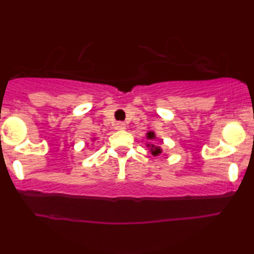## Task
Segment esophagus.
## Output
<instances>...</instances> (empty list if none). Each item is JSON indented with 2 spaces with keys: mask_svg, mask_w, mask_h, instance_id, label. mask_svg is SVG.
<instances>
[{
  "mask_svg": "<svg viewBox=\"0 0 254 254\" xmlns=\"http://www.w3.org/2000/svg\"><path fill=\"white\" fill-rule=\"evenodd\" d=\"M125 127H127V125H125L123 122H117V123L115 124L116 130H125Z\"/></svg>",
  "mask_w": 254,
  "mask_h": 254,
  "instance_id": "34e87169",
  "label": "esophagus"
}]
</instances>
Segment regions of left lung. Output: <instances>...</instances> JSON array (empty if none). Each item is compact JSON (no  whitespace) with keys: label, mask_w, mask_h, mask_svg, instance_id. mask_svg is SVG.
Here are the masks:
<instances>
[{"label":"left lung","mask_w":254,"mask_h":254,"mask_svg":"<svg viewBox=\"0 0 254 254\" xmlns=\"http://www.w3.org/2000/svg\"><path fill=\"white\" fill-rule=\"evenodd\" d=\"M147 139H149L150 143H147V147L149 148V151L151 153V155L153 156H159L160 154L162 153V149L161 147H159V145L155 144L156 142V135L154 131H148L147 132Z\"/></svg>","instance_id":"obj_1"}]
</instances>
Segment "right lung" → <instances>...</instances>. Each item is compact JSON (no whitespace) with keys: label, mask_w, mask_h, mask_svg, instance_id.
Listing matches in <instances>:
<instances>
[{"label":"right lung","mask_w":254,"mask_h":254,"mask_svg":"<svg viewBox=\"0 0 254 254\" xmlns=\"http://www.w3.org/2000/svg\"><path fill=\"white\" fill-rule=\"evenodd\" d=\"M94 139H95V138H93V141H94Z\"/></svg>","instance_id":"obj_1"}]
</instances>
